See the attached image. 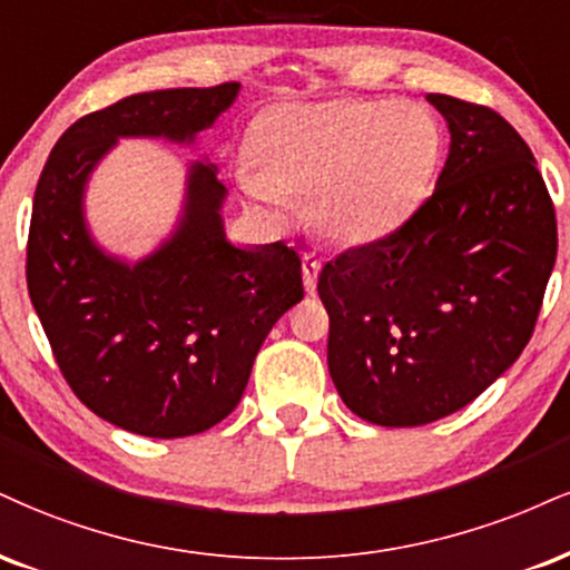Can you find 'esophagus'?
Masks as SVG:
<instances>
[{
    "label": "esophagus",
    "mask_w": 570,
    "mask_h": 570,
    "mask_svg": "<svg viewBox=\"0 0 570 570\" xmlns=\"http://www.w3.org/2000/svg\"><path fill=\"white\" fill-rule=\"evenodd\" d=\"M318 273H321V259L313 257V255H305L303 257V281H305V289L307 292H315V281H318Z\"/></svg>",
    "instance_id": "34e87169"
}]
</instances>
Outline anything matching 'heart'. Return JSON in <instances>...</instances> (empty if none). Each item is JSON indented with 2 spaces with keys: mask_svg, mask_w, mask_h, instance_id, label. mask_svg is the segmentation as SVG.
<instances>
[{
  "mask_svg": "<svg viewBox=\"0 0 570 570\" xmlns=\"http://www.w3.org/2000/svg\"><path fill=\"white\" fill-rule=\"evenodd\" d=\"M244 194L273 219L311 196L313 225L337 244H372L401 228L433 194L445 132L430 106L351 98L284 106L255 127Z\"/></svg>",
  "mask_w": 570,
  "mask_h": 570,
  "instance_id": "obj_1",
  "label": "heart"
}]
</instances>
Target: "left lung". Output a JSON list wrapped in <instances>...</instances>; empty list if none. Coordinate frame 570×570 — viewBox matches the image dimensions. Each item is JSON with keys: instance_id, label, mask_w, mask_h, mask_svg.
Wrapping results in <instances>:
<instances>
[{"instance_id": "1", "label": "left lung", "mask_w": 570, "mask_h": 570, "mask_svg": "<svg viewBox=\"0 0 570 570\" xmlns=\"http://www.w3.org/2000/svg\"><path fill=\"white\" fill-rule=\"evenodd\" d=\"M428 100L451 129L433 196L318 276L328 374L345 406L382 428L443 420L502 376L558 257L554 204L515 127L481 102Z\"/></svg>"}]
</instances>
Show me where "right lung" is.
Segmentation results:
<instances>
[{"instance_id": "1", "label": "right lung", "mask_w": 570, "mask_h": 570, "mask_svg": "<svg viewBox=\"0 0 570 570\" xmlns=\"http://www.w3.org/2000/svg\"><path fill=\"white\" fill-rule=\"evenodd\" d=\"M236 92V81L154 89L81 116L37 183L26 246L33 311L73 395L129 433L185 438L223 422L267 332L305 294L292 246L225 242V185L212 164H194L183 225L154 257L129 267L87 236L81 190L116 137L190 140Z\"/></svg>"}]
</instances>
